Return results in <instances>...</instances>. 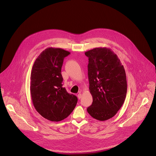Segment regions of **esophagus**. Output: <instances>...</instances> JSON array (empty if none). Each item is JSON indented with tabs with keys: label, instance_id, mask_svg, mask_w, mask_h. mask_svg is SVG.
<instances>
[{
	"label": "esophagus",
	"instance_id": "obj_1",
	"mask_svg": "<svg viewBox=\"0 0 156 156\" xmlns=\"http://www.w3.org/2000/svg\"><path fill=\"white\" fill-rule=\"evenodd\" d=\"M82 94L81 93H79L78 94V95H77V97H78V98H79V99H80L81 98H82Z\"/></svg>",
	"mask_w": 156,
	"mask_h": 156
}]
</instances>
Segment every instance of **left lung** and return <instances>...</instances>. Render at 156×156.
<instances>
[{"label":"left lung","instance_id":"left-lung-1","mask_svg":"<svg viewBox=\"0 0 156 156\" xmlns=\"http://www.w3.org/2000/svg\"><path fill=\"white\" fill-rule=\"evenodd\" d=\"M88 57L89 92L93 101L87 111L103 121L114 116L122 106L127 94L124 66L109 48H94L85 53Z\"/></svg>","mask_w":156,"mask_h":156}]
</instances>
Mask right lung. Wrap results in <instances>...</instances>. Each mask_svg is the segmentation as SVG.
Masks as SVG:
<instances>
[{
	"label": "right lung",
	"instance_id": "add662e5",
	"mask_svg": "<svg viewBox=\"0 0 156 156\" xmlns=\"http://www.w3.org/2000/svg\"><path fill=\"white\" fill-rule=\"evenodd\" d=\"M70 53L62 48L48 47L36 59L30 74V90L34 106L43 117L60 121L75 108L77 98L62 87L61 68Z\"/></svg>",
	"mask_w": 156,
	"mask_h": 156
}]
</instances>
